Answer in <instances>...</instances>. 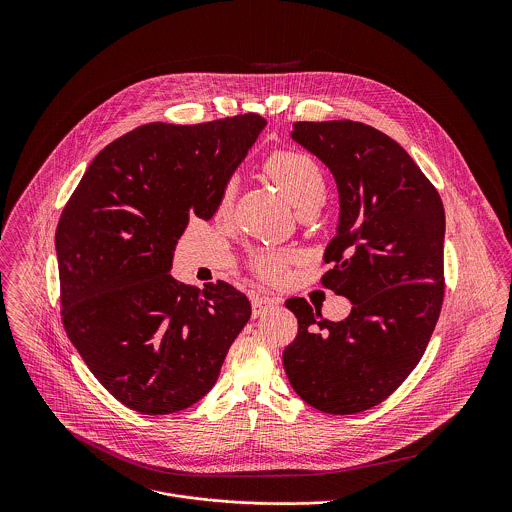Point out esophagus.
Segmentation results:
<instances>
[{"instance_id":"obj_1","label":"esophagus","mask_w":512,"mask_h":512,"mask_svg":"<svg viewBox=\"0 0 512 512\" xmlns=\"http://www.w3.org/2000/svg\"><path fill=\"white\" fill-rule=\"evenodd\" d=\"M278 301L276 299H272V297H266V295H256L254 299H252V313H254V317H260V315H264L270 307H274Z\"/></svg>"}]
</instances>
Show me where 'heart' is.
Masks as SVG:
<instances>
[{
    "label": "heart",
    "mask_w": 512,
    "mask_h": 512,
    "mask_svg": "<svg viewBox=\"0 0 512 512\" xmlns=\"http://www.w3.org/2000/svg\"><path fill=\"white\" fill-rule=\"evenodd\" d=\"M268 175L280 185L299 211L319 209L327 195V181L319 161L305 151H278L266 161ZM236 195V183L228 181L219 197V213H228ZM295 254L284 250H256L250 258L254 274L270 284H280L288 278Z\"/></svg>",
    "instance_id": "heart-1"
}]
</instances>
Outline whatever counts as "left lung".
<instances>
[{
	"label": "left lung",
	"mask_w": 512,
	"mask_h": 512,
	"mask_svg": "<svg viewBox=\"0 0 512 512\" xmlns=\"http://www.w3.org/2000/svg\"><path fill=\"white\" fill-rule=\"evenodd\" d=\"M292 138L317 155L339 189V226L321 284L345 295L329 321L303 297L286 301L297 335L284 351L293 390L335 416L386 400L420 363L443 303L445 211L408 151L353 120L295 122Z\"/></svg>",
	"instance_id": "left-lung-1"
}]
</instances>
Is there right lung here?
Wrapping results in <instances>:
<instances>
[{
	"label": "right lung",
	"instance_id": "obj_1",
	"mask_svg": "<svg viewBox=\"0 0 512 512\" xmlns=\"http://www.w3.org/2000/svg\"><path fill=\"white\" fill-rule=\"evenodd\" d=\"M264 126L258 114L140 126L92 159L63 209L55 248L65 331L98 382L140 414L199 402L250 319L236 288L195 290L169 270L189 217L217 213Z\"/></svg>",
	"mask_w": 512,
	"mask_h": 512
}]
</instances>
